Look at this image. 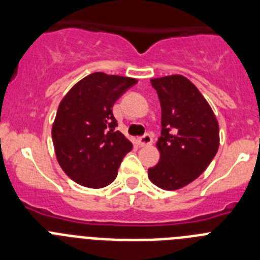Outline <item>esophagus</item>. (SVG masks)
<instances>
[{"label": "esophagus", "instance_id": "34e87169", "mask_svg": "<svg viewBox=\"0 0 260 260\" xmlns=\"http://www.w3.org/2000/svg\"><path fill=\"white\" fill-rule=\"evenodd\" d=\"M152 142H153V139L150 134H144V135H142V137L138 138V144H139L141 147L150 146V144H152Z\"/></svg>", "mask_w": 260, "mask_h": 260}]
</instances>
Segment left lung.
<instances>
[{
    "mask_svg": "<svg viewBox=\"0 0 260 260\" xmlns=\"http://www.w3.org/2000/svg\"><path fill=\"white\" fill-rule=\"evenodd\" d=\"M161 105L160 160L148 177L164 190H177L198 178L219 150V123L207 100L182 75L151 79Z\"/></svg>",
    "mask_w": 260,
    "mask_h": 260,
    "instance_id": "8db88e82",
    "label": "left lung"
}]
</instances>
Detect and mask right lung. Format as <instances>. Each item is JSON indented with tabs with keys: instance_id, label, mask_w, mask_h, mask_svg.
<instances>
[{
	"instance_id": "1",
	"label": "right lung",
	"mask_w": 260,
	"mask_h": 260,
	"mask_svg": "<svg viewBox=\"0 0 260 260\" xmlns=\"http://www.w3.org/2000/svg\"><path fill=\"white\" fill-rule=\"evenodd\" d=\"M137 79L93 73L79 80L59 103L52 127L57 160L71 180L91 189L113 182L133 148L116 132L114 103Z\"/></svg>"
}]
</instances>
